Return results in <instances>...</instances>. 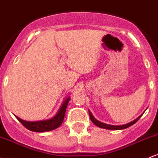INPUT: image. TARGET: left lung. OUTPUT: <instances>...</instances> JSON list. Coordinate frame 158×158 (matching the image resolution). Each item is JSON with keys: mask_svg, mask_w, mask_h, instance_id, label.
Returning a JSON list of instances; mask_svg holds the SVG:
<instances>
[{"mask_svg": "<svg viewBox=\"0 0 158 158\" xmlns=\"http://www.w3.org/2000/svg\"><path fill=\"white\" fill-rule=\"evenodd\" d=\"M88 112H89V115H90V118H91V120L94 124H95L96 126H98L99 127H101V128H103V129H107V130H112V131H117V130H123V129H126V128L131 127V126H132L133 124H134L139 119L141 118V116L143 115V113L142 114V115H140L139 116L138 118H136L135 120H133L132 121H131V122L127 123V124H123V125H111V124H105V123H103L101 122V121L97 120L96 118H95L94 117L92 113L91 112V111L88 110Z\"/></svg>", "mask_w": 158, "mask_h": 158, "instance_id": "left-lung-1", "label": "left lung"}]
</instances>
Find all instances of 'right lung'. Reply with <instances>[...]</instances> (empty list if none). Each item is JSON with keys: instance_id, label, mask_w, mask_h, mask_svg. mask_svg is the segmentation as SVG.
Masks as SVG:
<instances>
[{"instance_id": "obj_1", "label": "right lung", "mask_w": 158, "mask_h": 158, "mask_svg": "<svg viewBox=\"0 0 158 158\" xmlns=\"http://www.w3.org/2000/svg\"><path fill=\"white\" fill-rule=\"evenodd\" d=\"M70 100V97H67L64 100L60 109L58 110V112L55 114V115H54L51 118L46 119V120L27 121L25 120H22V118H19L18 116H15L19 121V122L22 123L29 131H34V132H46V131H53V130L59 127L61 125L64 118L66 109H67Z\"/></svg>"}]
</instances>
